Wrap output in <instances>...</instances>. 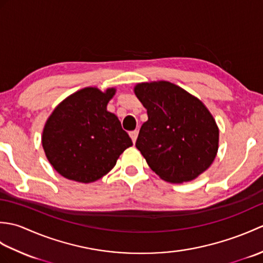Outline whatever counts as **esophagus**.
I'll list each match as a JSON object with an SVG mask.
<instances>
[{
    "instance_id": "34e87169",
    "label": "esophagus",
    "mask_w": 263,
    "mask_h": 263,
    "mask_svg": "<svg viewBox=\"0 0 263 263\" xmlns=\"http://www.w3.org/2000/svg\"><path fill=\"white\" fill-rule=\"evenodd\" d=\"M138 130H136V131H132V132H130V137H131V139H132V141H133V143H136V141H137V138H138Z\"/></svg>"
}]
</instances>
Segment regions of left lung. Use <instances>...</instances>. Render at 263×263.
Segmentation results:
<instances>
[{"mask_svg": "<svg viewBox=\"0 0 263 263\" xmlns=\"http://www.w3.org/2000/svg\"><path fill=\"white\" fill-rule=\"evenodd\" d=\"M133 91L148 114L136 146L150 168L170 183L193 181L208 170L219 128L205 105L165 80L137 83Z\"/></svg>", "mask_w": 263, "mask_h": 263, "instance_id": "left-lung-1", "label": "left lung"}]
</instances>
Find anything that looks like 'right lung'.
I'll use <instances>...</instances> for the list:
<instances>
[{
    "mask_svg": "<svg viewBox=\"0 0 263 263\" xmlns=\"http://www.w3.org/2000/svg\"><path fill=\"white\" fill-rule=\"evenodd\" d=\"M116 88L86 87L63 99L47 119L42 144L60 175L79 183L102 178L132 146L117 116L107 110Z\"/></svg>",
    "mask_w": 263,
    "mask_h": 263,
    "instance_id": "add662e5",
    "label": "right lung"
}]
</instances>
